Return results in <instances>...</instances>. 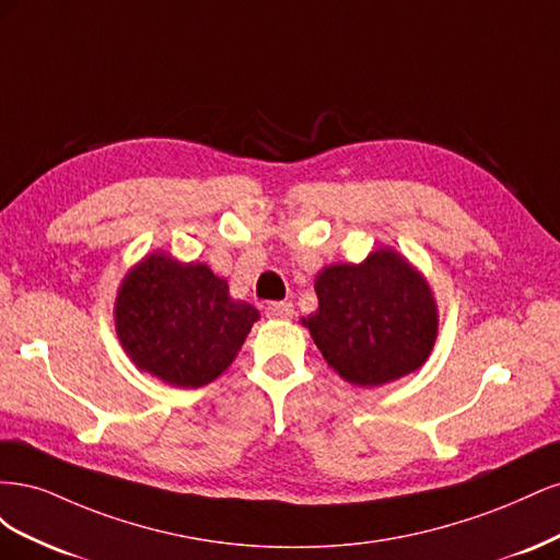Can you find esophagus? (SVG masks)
I'll return each instance as SVG.
<instances>
[{"label": "esophagus", "mask_w": 560, "mask_h": 560, "mask_svg": "<svg viewBox=\"0 0 560 560\" xmlns=\"http://www.w3.org/2000/svg\"><path fill=\"white\" fill-rule=\"evenodd\" d=\"M266 315L270 319H292L294 317V306L287 301H276V303H268L266 306Z\"/></svg>", "instance_id": "34e87169"}]
</instances>
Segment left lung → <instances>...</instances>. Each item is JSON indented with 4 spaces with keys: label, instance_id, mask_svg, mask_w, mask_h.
<instances>
[{
    "label": "left lung",
    "instance_id": "obj_1",
    "mask_svg": "<svg viewBox=\"0 0 560 560\" xmlns=\"http://www.w3.org/2000/svg\"><path fill=\"white\" fill-rule=\"evenodd\" d=\"M319 306L301 317L322 358L343 381L378 387L428 362L439 308L428 278L393 247L360 264H331L315 276Z\"/></svg>",
    "mask_w": 560,
    "mask_h": 560
}]
</instances>
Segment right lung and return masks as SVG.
I'll use <instances>...</instances> for the list:
<instances>
[{
  "instance_id": "right-lung-1",
  "label": "right lung",
  "mask_w": 560,
  "mask_h": 560,
  "mask_svg": "<svg viewBox=\"0 0 560 560\" xmlns=\"http://www.w3.org/2000/svg\"><path fill=\"white\" fill-rule=\"evenodd\" d=\"M259 311L208 264L151 252L118 284L114 327L130 362L173 387H200L238 358Z\"/></svg>"
}]
</instances>
